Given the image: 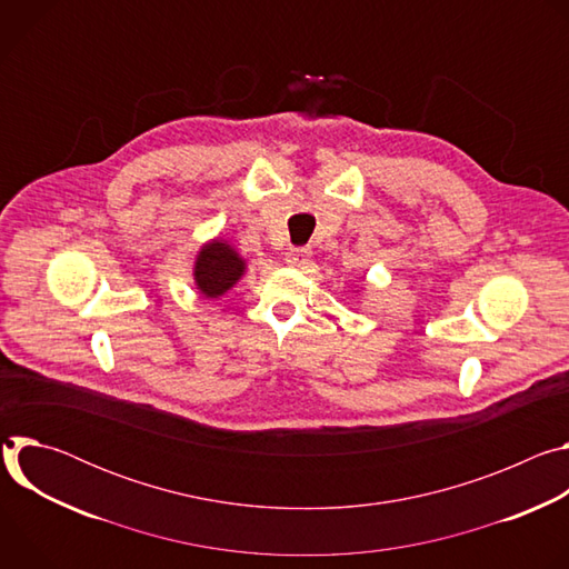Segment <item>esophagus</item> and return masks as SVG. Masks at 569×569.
Listing matches in <instances>:
<instances>
[{
	"instance_id": "34e87169",
	"label": "esophagus",
	"mask_w": 569,
	"mask_h": 569,
	"mask_svg": "<svg viewBox=\"0 0 569 569\" xmlns=\"http://www.w3.org/2000/svg\"><path fill=\"white\" fill-rule=\"evenodd\" d=\"M308 259H310V250H308V248H290V250L286 252V261H288L290 266H295V268L306 266Z\"/></svg>"
}]
</instances>
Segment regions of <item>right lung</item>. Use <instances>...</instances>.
<instances>
[{"mask_svg": "<svg viewBox=\"0 0 569 569\" xmlns=\"http://www.w3.org/2000/svg\"><path fill=\"white\" fill-rule=\"evenodd\" d=\"M246 274V261L229 246L227 240L213 238L204 242L202 250L196 257L193 279L198 290L207 299L222 297L233 283Z\"/></svg>", "mask_w": 569, "mask_h": 569, "instance_id": "obj_1", "label": "right lung"}]
</instances>
